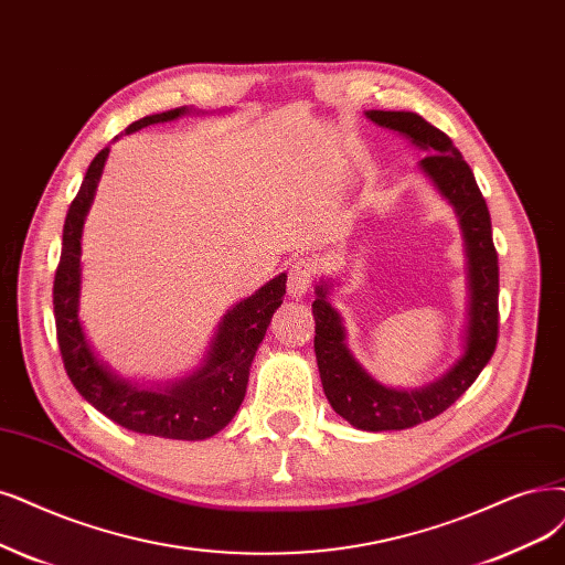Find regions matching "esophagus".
Segmentation results:
<instances>
[{
    "label": "esophagus",
    "mask_w": 565,
    "mask_h": 565,
    "mask_svg": "<svg viewBox=\"0 0 565 565\" xmlns=\"http://www.w3.org/2000/svg\"><path fill=\"white\" fill-rule=\"evenodd\" d=\"M288 294L294 298H302L307 290L311 288V284L317 281L319 275V265L311 258H294L288 263Z\"/></svg>",
    "instance_id": "1"
}]
</instances>
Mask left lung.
<instances>
[{
    "label": "left lung",
    "mask_w": 565,
    "mask_h": 565,
    "mask_svg": "<svg viewBox=\"0 0 565 565\" xmlns=\"http://www.w3.org/2000/svg\"><path fill=\"white\" fill-rule=\"evenodd\" d=\"M372 122L401 132L426 151L422 170L461 218L470 265V326L466 356L449 374L422 391H395L374 382L344 344L342 319L328 302V284L317 288L311 315L317 321L315 351L326 398L342 419L361 430H405L435 419L472 386L498 344V254L487 200L470 164L454 141L412 111H367Z\"/></svg>",
    "instance_id": "left-lung-1"
}]
</instances>
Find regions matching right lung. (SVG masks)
<instances>
[{"label": "right lung", "mask_w": 565, "mask_h": 565, "mask_svg": "<svg viewBox=\"0 0 565 565\" xmlns=\"http://www.w3.org/2000/svg\"><path fill=\"white\" fill-rule=\"evenodd\" d=\"M181 114H185L183 107L143 116L125 132H135L151 122L172 120ZM107 156L109 146H104L93 158L70 204L65 230H62V254L53 281L55 332L62 363L74 388L114 424L143 435L170 437V440H204L225 428L244 401L250 361L265 338L271 315L284 302L286 275L275 277L256 290V296L227 311L204 367L191 380L167 391H151L114 377L93 356L78 323L81 230Z\"/></svg>", "instance_id": "add662e5"}]
</instances>
